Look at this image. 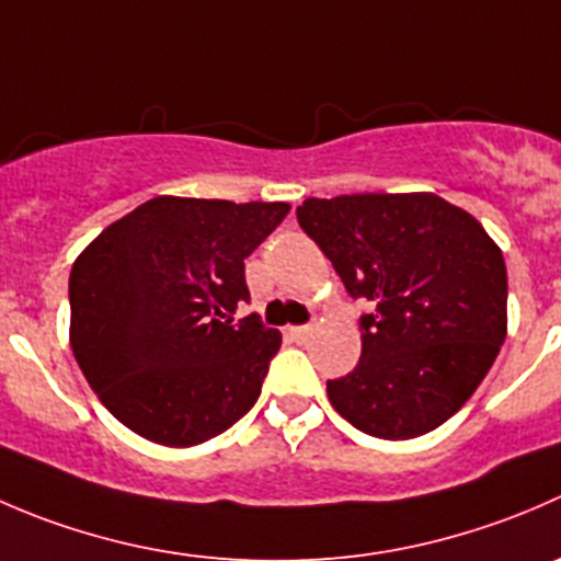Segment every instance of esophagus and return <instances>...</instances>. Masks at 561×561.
Segmentation results:
<instances>
[{
    "mask_svg": "<svg viewBox=\"0 0 561 561\" xmlns=\"http://www.w3.org/2000/svg\"><path fill=\"white\" fill-rule=\"evenodd\" d=\"M287 331H290V336L296 342H304L309 334H312V329H309V325H290V329H287Z\"/></svg>",
    "mask_w": 561,
    "mask_h": 561,
    "instance_id": "34e87169",
    "label": "esophagus"
}]
</instances>
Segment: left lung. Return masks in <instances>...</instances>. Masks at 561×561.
<instances>
[{
  "label": "left lung",
  "instance_id": "8db88e82",
  "mask_svg": "<svg viewBox=\"0 0 561 561\" xmlns=\"http://www.w3.org/2000/svg\"><path fill=\"white\" fill-rule=\"evenodd\" d=\"M301 230L362 314V358L325 383L356 431L425 436L463 408L507 336V268L480 221L431 192L309 197Z\"/></svg>",
  "mask_w": 561,
  "mask_h": 561
}]
</instances>
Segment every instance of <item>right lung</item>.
<instances>
[{
	"label": "right lung",
	"instance_id": "obj_1",
	"mask_svg": "<svg viewBox=\"0 0 561 561\" xmlns=\"http://www.w3.org/2000/svg\"><path fill=\"white\" fill-rule=\"evenodd\" d=\"M287 203L153 197L108 225L70 271V347L128 431L194 447L257 402L282 345L249 301L243 260Z\"/></svg>",
	"mask_w": 561,
	"mask_h": 561
}]
</instances>
